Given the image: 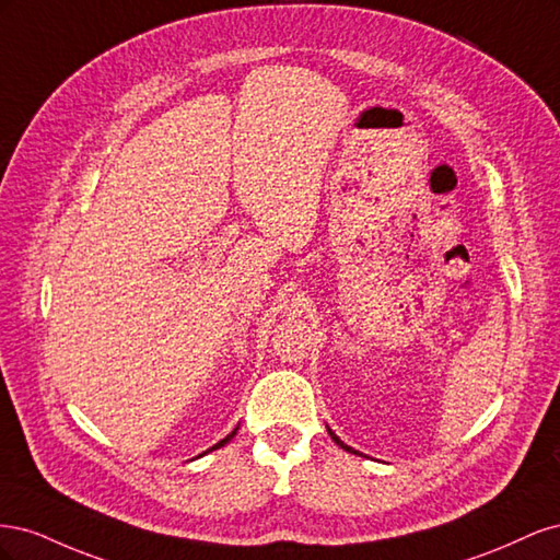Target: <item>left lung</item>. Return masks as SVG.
I'll use <instances>...</instances> for the list:
<instances>
[{
    "mask_svg": "<svg viewBox=\"0 0 560 560\" xmlns=\"http://www.w3.org/2000/svg\"><path fill=\"white\" fill-rule=\"evenodd\" d=\"M327 432H329V436H331V439H334V442H336V444H338V446H341V448H343V451H350V453H358V451H352V448H350V446H346V444H343V442H341V439H338V436H336V434H334V432H331V430H329V428H327Z\"/></svg>",
    "mask_w": 560,
    "mask_h": 560,
    "instance_id": "obj_1",
    "label": "left lung"
}]
</instances>
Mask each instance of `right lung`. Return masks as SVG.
Wrapping results in <instances>:
<instances>
[{
  "label": "right lung",
  "instance_id": "1",
  "mask_svg": "<svg viewBox=\"0 0 560 560\" xmlns=\"http://www.w3.org/2000/svg\"><path fill=\"white\" fill-rule=\"evenodd\" d=\"M235 432H238V428H235V430H233L231 434H226V439H222V442H219V444H214V446H212L210 451H214V448H219V446H224V444H229V442H231V439L235 436Z\"/></svg>",
  "mask_w": 560,
  "mask_h": 560
}]
</instances>
